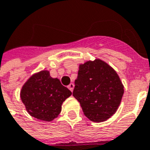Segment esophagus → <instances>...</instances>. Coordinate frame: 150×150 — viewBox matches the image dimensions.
Instances as JSON below:
<instances>
[{
	"instance_id": "esophagus-1",
	"label": "esophagus",
	"mask_w": 150,
	"mask_h": 150,
	"mask_svg": "<svg viewBox=\"0 0 150 150\" xmlns=\"http://www.w3.org/2000/svg\"><path fill=\"white\" fill-rule=\"evenodd\" d=\"M68 88H69V90H70V91H74V83H70V84H69V86H68Z\"/></svg>"
}]
</instances>
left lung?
I'll return each mask as SVG.
<instances>
[{
  "label": "left lung",
  "mask_w": 150,
  "mask_h": 150,
  "mask_svg": "<svg viewBox=\"0 0 150 150\" xmlns=\"http://www.w3.org/2000/svg\"><path fill=\"white\" fill-rule=\"evenodd\" d=\"M124 86L118 74L100 59L79 64L73 95L84 114L93 122L110 118L118 109Z\"/></svg>",
  "instance_id": "1"
}]
</instances>
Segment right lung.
<instances>
[{
	"label": "right lung",
	"instance_id": "add662e5",
	"mask_svg": "<svg viewBox=\"0 0 150 150\" xmlns=\"http://www.w3.org/2000/svg\"><path fill=\"white\" fill-rule=\"evenodd\" d=\"M72 92L52 78L50 71L33 74L23 85L20 97L29 114L38 120L51 121L62 111V103Z\"/></svg>",
	"mask_w": 150,
	"mask_h": 150
}]
</instances>
